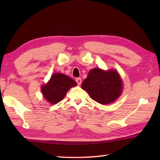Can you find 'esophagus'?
Masks as SVG:
<instances>
[{
  "instance_id": "esophagus-1",
  "label": "esophagus",
  "mask_w": 160,
  "mask_h": 160,
  "mask_svg": "<svg viewBox=\"0 0 160 160\" xmlns=\"http://www.w3.org/2000/svg\"><path fill=\"white\" fill-rule=\"evenodd\" d=\"M76 82H77L78 85H80L81 83H82V79H81L80 78H78L76 79Z\"/></svg>"
}]
</instances>
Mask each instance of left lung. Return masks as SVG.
<instances>
[{
  "label": "left lung",
  "mask_w": 160,
  "mask_h": 160,
  "mask_svg": "<svg viewBox=\"0 0 160 160\" xmlns=\"http://www.w3.org/2000/svg\"><path fill=\"white\" fill-rule=\"evenodd\" d=\"M94 101L102 104L116 101L122 94L123 82L115 70H91L81 86Z\"/></svg>",
  "instance_id": "obj_1"
}]
</instances>
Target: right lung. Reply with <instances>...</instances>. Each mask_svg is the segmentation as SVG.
Listing matches in <instances>:
<instances>
[{
  "label": "right lung",
  "mask_w": 160,
  "mask_h": 160,
  "mask_svg": "<svg viewBox=\"0 0 160 160\" xmlns=\"http://www.w3.org/2000/svg\"><path fill=\"white\" fill-rule=\"evenodd\" d=\"M76 85V82L67 75L54 73L48 82L42 86V94L47 101L56 104L64 98L70 88Z\"/></svg>",
  "instance_id": "1"
}]
</instances>
